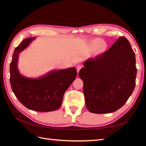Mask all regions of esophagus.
<instances>
[{"label": "esophagus", "instance_id": "1", "mask_svg": "<svg viewBox=\"0 0 146 146\" xmlns=\"http://www.w3.org/2000/svg\"><path fill=\"white\" fill-rule=\"evenodd\" d=\"M81 68H82V66H81L80 65L77 66V73H78V74L79 71H80V70L81 69Z\"/></svg>", "mask_w": 146, "mask_h": 146}]
</instances>
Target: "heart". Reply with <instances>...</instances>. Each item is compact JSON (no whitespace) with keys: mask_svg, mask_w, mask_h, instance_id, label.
Wrapping results in <instances>:
<instances>
[{"mask_svg":"<svg viewBox=\"0 0 146 146\" xmlns=\"http://www.w3.org/2000/svg\"><path fill=\"white\" fill-rule=\"evenodd\" d=\"M87 52H92V55L94 58L100 56L105 54L109 48L108 44L103 41L100 38H96L90 41L86 45Z\"/></svg>","mask_w":146,"mask_h":146,"instance_id":"1","label":"heart"}]
</instances>
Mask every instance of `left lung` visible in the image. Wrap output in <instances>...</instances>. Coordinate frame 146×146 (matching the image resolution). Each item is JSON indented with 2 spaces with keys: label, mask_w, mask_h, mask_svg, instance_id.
<instances>
[{
  "label": "left lung",
  "mask_w": 146,
  "mask_h": 146,
  "mask_svg": "<svg viewBox=\"0 0 146 146\" xmlns=\"http://www.w3.org/2000/svg\"><path fill=\"white\" fill-rule=\"evenodd\" d=\"M78 76L83 82L87 109L96 114L117 111L135 87V52L125 37H119L105 54L87 59Z\"/></svg>",
  "instance_id": "8db88e82"
}]
</instances>
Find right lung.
<instances>
[{"label":"right lung","instance_id":"right-lung-1","mask_svg":"<svg viewBox=\"0 0 146 146\" xmlns=\"http://www.w3.org/2000/svg\"><path fill=\"white\" fill-rule=\"evenodd\" d=\"M35 39H24L15 49L10 66L11 86L17 99L27 108L40 112L55 111L60 107L64 92L77 72L76 68H69L52 70L38 78L21 75L17 68L19 55Z\"/></svg>","mask_w":146,"mask_h":146}]
</instances>
